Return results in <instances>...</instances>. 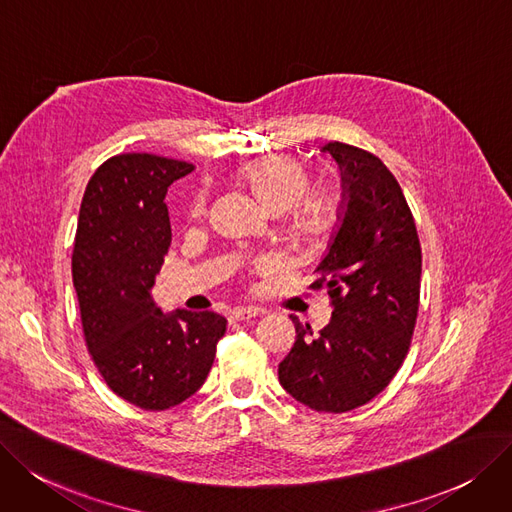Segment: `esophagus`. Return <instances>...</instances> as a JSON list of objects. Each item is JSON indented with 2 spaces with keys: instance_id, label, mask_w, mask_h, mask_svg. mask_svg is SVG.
Returning a JSON list of instances; mask_svg holds the SVG:
<instances>
[{
  "instance_id": "obj_1",
  "label": "esophagus",
  "mask_w": 512,
  "mask_h": 512,
  "mask_svg": "<svg viewBox=\"0 0 512 512\" xmlns=\"http://www.w3.org/2000/svg\"><path fill=\"white\" fill-rule=\"evenodd\" d=\"M262 313L264 311L258 309V306H235V309L231 311V319L233 321H245V319H254Z\"/></svg>"
}]
</instances>
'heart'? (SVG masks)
Instances as JSON below:
<instances>
[{
  "label": "heart",
  "instance_id": "1",
  "mask_svg": "<svg viewBox=\"0 0 512 512\" xmlns=\"http://www.w3.org/2000/svg\"><path fill=\"white\" fill-rule=\"evenodd\" d=\"M243 178L248 180V185L254 189L258 199L271 212H285L296 202L294 220L304 231H319L330 220L332 199L325 193H313L300 202L297 201L306 191V187H309V172L290 157L273 155L252 161L243 168ZM203 208H206V197L199 193L193 199L191 210L195 216H199Z\"/></svg>",
  "mask_w": 512,
  "mask_h": 512
}]
</instances>
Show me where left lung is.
I'll return each mask as SVG.
<instances>
[{"instance_id":"obj_1","label":"left lung","mask_w":512,"mask_h":512,"mask_svg":"<svg viewBox=\"0 0 512 512\" xmlns=\"http://www.w3.org/2000/svg\"><path fill=\"white\" fill-rule=\"evenodd\" d=\"M321 153L338 163L342 187L315 283L334 313L319 334L292 317L296 342L279 363V382L311 410L342 414L382 393L410 349L422 252L399 182L376 155L344 142Z\"/></svg>"}]
</instances>
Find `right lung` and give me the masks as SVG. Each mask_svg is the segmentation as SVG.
I'll return each mask as SVG.
<instances>
[{
  "label": "right lung",
  "instance_id": "obj_1",
  "mask_svg": "<svg viewBox=\"0 0 512 512\" xmlns=\"http://www.w3.org/2000/svg\"><path fill=\"white\" fill-rule=\"evenodd\" d=\"M193 170L149 153L115 155L94 172L79 208L71 267L88 351L111 391L142 410L195 395L227 332L218 313H163L153 300L172 241L163 199Z\"/></svg>",
  "mask_w": 512,
  "mask_h": 512
}]
</instances>
